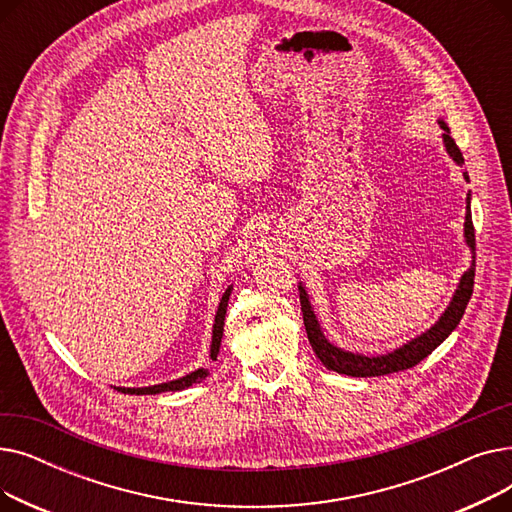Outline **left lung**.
I'll return each instance as SVG.
<instances>
[{
  "label": "left lung",
  "instance_id": "1",
  "mask_svg": "<svg viewBox=\"0 0 512 512\" xmlns=\"http://www.w3.org/2000/svg\"><path fill=\"white\" fill-rule=\"evenodd\" d=\"M440 126L444 128V145L448 155L454 159V164H459L461 168L465 166V159L461 149L456 147L454 139L450 137V130L444 122H440ZM465 180L469 182V174L463 172ZM471 195H467V213H465V240L467 245L471 247V253L475 257V228H473V220H471ZM473 278H475V259L471 263L469 270L463 274L459 288H456L454 297L448 305V309L442 313V317L436 321V324L429 328L425 334L413 338L411 342H407L405 346L396 348V351L388 353V355H380V357H365L359 353H348L342 351V348L334 346L332 342L326 340L324 332H321L315 313L311 309L309 297L303 288V284L299 286V294H301V311H303V321H305V330H307V338L313 346V351L317 355V359L324 363L330 371L336 373H344V375H353V378H375V375H388V373H398L415 367L419 361H423L427 355H432L434 348H438L448 336L450 332L459 326V321L469 305V299L473 294Z\"/></svg>",
  "mask_w": 512,
  "mask_h": 512
}]
</instances>
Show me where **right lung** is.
<instances>
[{
	"label": "right lung",
	"instance_id": "right-lung-1",
	"mask_svg": "<svg viewBox=\"0 0 512 512\" xmlns=\"http://www.w3.org/2000/svg\"><path fill=\"white\" fill-rule=\"evenodd\" d=\"M232 286L224 292V297L220 301L218 313H215V324H213V336H211V359H218L220 353V344H222V334H224V317H226V307H228V299H230ZM207 378V369H197L193 373L184 375L180 380L168 382V384H157V386H149V388H118L124 394H161V392H176V390H184L193 384H199L201 380Z\"/></svg>",
	"mask_w": 512,
	"mask_h": 512
}]
</instances>
